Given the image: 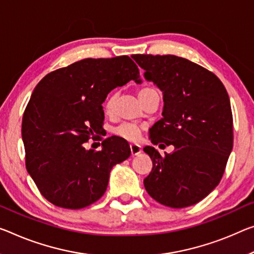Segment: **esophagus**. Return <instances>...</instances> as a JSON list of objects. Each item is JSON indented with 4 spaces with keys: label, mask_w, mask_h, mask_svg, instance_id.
I'll list each match as a JSON object with an SVG mask.
<instances>
[{
    "label": "esophagus",
    "mask_w": 254,
    "mask_h": 254,
    "mask_svg": "<svg viewBox=\"0 0 254 254\" xmlns=\"http://www.w3.org/2000/svg\"><path fill=\"white\" fill-rule=\"evenodd\" d=\"M140 151H142V146L138 145V144H136V143H131L130 144L131 155H137V154L140 153Z\"/></svg>",
    "instance_id": "1"
}]
</instances>
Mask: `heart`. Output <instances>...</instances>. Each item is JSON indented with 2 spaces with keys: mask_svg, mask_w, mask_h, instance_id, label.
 Segmentation results:
<instances>
[{
  "mask_svg": "<svg viewBox=\"0 0 254 254\" xmlns=\"http://www.w3.org/2000/svg\"><path fill=\"white\" fill-rule=\"evenodd\" d=\"M152 91H155V89H153V88H142V89H139L138 97L140 100H142L144 96H145L146 94H149V93L152 92ZM116 101H117L116 93H111V94L107 97V100H105V102H104V110H105V112H107V114H111V112L114 111ZM114 132L117 136H119V137H122V138H125L127 140H135V139L138 138L139 132H140V128L136 124L123 123V124H120L118 127L115 128Z\"/></svg>",
  "mask_w": 254,
  "mask_h": 254,
  "instance_id": "obj_1",
  "label": "heart"
}]
</instances>
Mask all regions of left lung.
<instances>
[{
  "mask_svg": "<svg viewBox=\"0 0 254 254\" xmlns=\"http://www.w3.org/2000/svg\"><path fill=\"white\" fill-rule=\"evenodd\" d=\"M145 79L163 93L162 118L150 129L151 142L174 145L161 155L144 152L153 163L144 186L152 198L170 208L193 205L219 184L233 149V115L228 93L213 72L184 58L134 54Z\"/></svg>",
  "mask_w": 254,
  "mask_h": 254,
  "instance_id": "left-lung-1",
  "label": "left lung"
}]
</instances>
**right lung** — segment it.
I'll list each match as a JSON object with an SVG mask.
<instances>
[{
    "mask_svg": "<svg viewBox=\"0 0 254 254\" xmlns=\"http://www.w3.org/2000/svg\"><path fill=\"white\" fill-rule=\"evenodd\" d=\"M129 80L140 83L129 57L88 58L48 73L35 87L22 117L26 168L52 204L73 210L93 204L107 190L112 167L129 158L122 137L104 139L100 151L85 147L100 138L109 92Z\"/></svg>",
    "mask_w": 254,
    "mask_h": 254,
    "instance_id": "obj_1",
    "label": "right lung"
}]
</instances>
